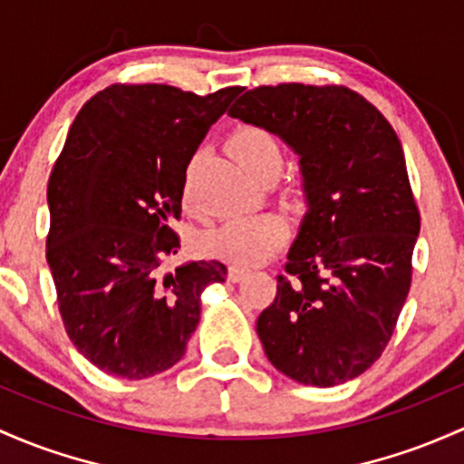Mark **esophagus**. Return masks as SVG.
I'll return each instance as SVG.
<instances>
[{
	"mask_svg": "<svg viewBox=\"0 0 464 464\" xmlns=\"http://www.w3.org/2000/svg\"><path fill=\"white\" fill-rule=\"evenodd\" d=\"M246 273H248L246 268L237 266V264H231V266H228V279H231V282H240V279H242Z\"/></svg>",
	"mask_w": 464,
	"mask_h": 464,
	"instance_id": "34e87169",
	"label": "esophagus"
}]
</instances>
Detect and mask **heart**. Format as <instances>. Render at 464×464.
<instances>
[{"mask_svg": "<svg viewBox=\"0 0 464 464\" xmlns=\"http://www.w3.org/2000/svg\"><path fill=\"white\" fill-rule=\"evenodd\" d=\"M231 151L244 169L256 178L268 174V171L279 174L284 165L282 140L266 127H240L231 139ZM189 178L191 167L187 174V185H189ZM284 237H286L284 222L268 213H259V216L228 218L220 227L207 233L202 246L208 256L248 266V264L264 262L275 251H279Z\"/></svg>", "mask_w": 464, "mask_h": 464, "instance_id": "heart-1", "label": "heart"}]
</instances>
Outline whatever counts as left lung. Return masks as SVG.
<instances>
[{
	"mask_svg": "<svg viewBox=\"0 0 464 464\" xmlns=\"http://www.w3.org/2000/svg\"><path fill=\"white\" fill-rule=\"evenodd\" d=\"M228 116L299 154L308 200L286 273L257 317L264 353L304 385L345 383L383 353L410 293L420 213L399 136L343 85H259Z\"/></svg>",
	"mask_w": 464,
	"mask_h": 464,
	"instance_id": "1",
	"label": "left lung"
}]
</instances>
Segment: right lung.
<instances>
[{
  "label": "right lung",
  "mask_w": 464,
  "mask_h": 464,
  "mask_svg": "<svg viewBox=\"0 0 464 464\" xmlns=\"http://www.w3.org/2000/svg\"><path fill=\"white\" fill-rule=\"evenodd\" d=\"M240 88L198 96L174 85L116 83L76 114L48 180L53 271L65 333L103 372L140 381L182 359L200 295L222 262L174 273L187 167Z\"/></svg>",
  "instance_id": "right-lung-1"
}]
</instances>
